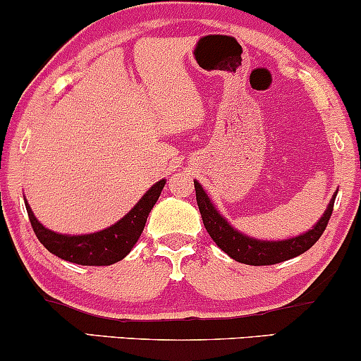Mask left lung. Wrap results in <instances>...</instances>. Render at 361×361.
I'll return each instance as SVG.
<instances>
[{
	"mask_svg": "<svg viewBox=\"0 0 361 361\" xmlns=\"http://www.w3.org/2000/svg\"><path fill=\"white\" fill-rule=\"evenodd\" d=\"M193 183L195 193H197V204L198 209H200L202 221H204L207 233L210 234L214 243L224 252H227L231 258L239 261V263L252 264V267L281 263V261L295 258V256L310 250L326 231L327 222H329L331 214H333L334 198H336V193H334L329 202V207H327L324 215L321 217V221L309 233L287 239V241H256V239L247 238V235L234 231L227 224L226 219H222L221 214L215 210V207L210 202V198L207 197V193L204 192L200 183L198 181H193Z\"/></svg>",
	"mask_w": 361,
	"mask_h": 361,
	"instance_id": "1",
	"label": "left lung"
}]
</instances>
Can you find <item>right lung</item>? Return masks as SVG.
<instances>
[{
    "mask_svg": "<svg viewBox=\"0 0 361 361\" xmlns=\"http://www.w3.org/2000/svg\"><path fill=\"white\" fill-rule=\"evenodd\" d=\"M164 183H166L164 180L157 181L126 217L120 219L109 229L94 234L66 235L52 233L37 221L27 202H25V207H27L32 229H34L37 239L44 244L45 250L59 256L61 259L71 261V263L76 264L109 267V264H114L126 258L134 247V244L137 243L144 231V226H146L147 215L154 207L157 198H159Z\"/></svg>",
    "mask_w": 361,
    "mask_h": 361,
    "instance_id": "obj_1",
    "label": "right lung"
}]
</instances>
